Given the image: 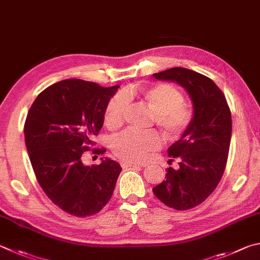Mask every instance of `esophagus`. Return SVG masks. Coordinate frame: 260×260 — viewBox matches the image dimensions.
<instances>
[{
    "instance_id": "34e87169",
    "label": "esophagus",
    "mask_w": 260,
    "mask_h": 260,
    "mask_svg": "<svg viewBox=\"0 0 260 260\" xmlns=\"http://www.w3.org/2000/svg\"><path fill=\"white\" fill-rule=\"evenodd\" d=\"M120 166L122 168H129V167H142V165L134 164V162H128V161H121Z\"/></svg>"
}]
</instances>
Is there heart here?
Wrapping results in <instances>:
<instances>
[{"instance_id":"b5f03b06","label":"heart","mask_w":260,"mask_h":260,"mask_svg":"<svg viewBox=\"0 0 260 260\" xmlns=\"http://www.w3.org/2000/svg\"><path fill=\"white\" fill-rule=\"evenodd\" d=\"M131 91L117 93L108 101L103 119L109 129H116L122 124ZM139 98L154 115V124L165 138H179L194 118V111L184 103V95L171 84H157L141 89ZM160 146V138L152 131L136 132L126 129L112 139L111 149L118 158L128 162H140Z\"/></svg>"}]
</instances>
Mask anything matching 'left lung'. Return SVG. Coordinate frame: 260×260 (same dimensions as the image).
Segmentation results:
<instances>
[{
  "instance_id": "left-lung-1",
  "label": "left lung",
  "mask_w": 260,
  "mask_h": 260,
  "mask_svg": "<svg viewBox=\"0 0 260 260\" xmlns=\"http://www.w3.org/2000/svg\"><path fill=\"white\" fill-rule=\"evenodd\" d=\"M152 76L178 83L193 103V121L168 148V155L178 160V167L167 168L165 181L152 188L162 204L187 210L204 202L223 176L232 134L231 110L224 93L205 75L176 67Z\"/></svg>"
}]
</instances>
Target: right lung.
I'll return each instance as SVG.
<instances>
[{"label": "right lung", "mask_w": 260, "mask_h": 260, "mask_svg": "<svg viewBox=\"0 0 260 260\" xmlns=\"http://www.w3.org/2000/svg\"><path fill=\"white\" fill-rule=\"evenodd\" d=\"M118 87L64 79L41 92L28 111L23 132L37 182L54 205L73 216L98 214L111 199L121 172L110 158L92 166L83 162ZM92 152L103 154L106 149Z\"/></svg>", "instance_id": "add662e5"}]
</instances>
